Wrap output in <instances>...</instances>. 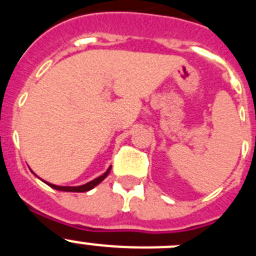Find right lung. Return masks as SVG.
Returning <instances> with one entry per match:
<instances>
[{
  "label": "right lung",
  "instance_id": "right-lung-1",
  "mask_svg": "<svg viewBox=\"0 0 256 256\" xmlns=\"http://www.w3.org/2000/svg\"><path fill=\"white\" fill-rule=\"evenodd\" d=\"M110 169H112V166L108 169V170L105 172V173L102 174V176H100V177H97L96 180H91V182L86 183V184H82V186H76V187H65V186H56V184H52V183H47L50 187H52V188L58 190V191H65V192H86V191H90V190H92L94 187H96L98 183L102 182L104 180H105L106 177H108V174L110 173Z\"/></svg>",
  "mask_w": 256,
  "mask_h": 256
}]
</instances>
